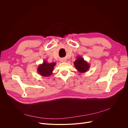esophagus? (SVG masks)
<instances>
[{
  "instance_id": "esophagus-1",
  "label": "esophagus",
  "mask_w": 128,
  "mask_h": 128,
  "mask_svg": "<svg viewBox=\"0 0 128 128\" xmlns=\"http://www.w3.org/2000/svg\"><path fill=\"white\" fill-rule=\"evenodd\" d=\"M65 61H66V60L65 59H62L61 60V62H65Z\"/></svg>"
}]
</instances>
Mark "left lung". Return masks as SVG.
Masks as SVG:
<instances>
[{
	"label": "left lung",
	"mask_w": 128,
	"mask_h": 128,
	"mask_svg": "<svg viewBox=\"0 0 128 128\" xmlns=\"http://www.w3.org/2000/svg\"><path fill=\"white\" fill-rule=\"evenodd\" d=\"M74 64L77 70L80 72H86L90 68V64L80 56L77 57Z\"/></svg>",
	"instance_id": "1"
}]
</instances>
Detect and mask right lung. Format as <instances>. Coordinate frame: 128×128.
<instances>
[{"label":"right lung","instance_id":"1","mask_svg":"<svg viewBox=\"0 0 128 128\" xmlns=\"http://www.w3.org/2000/svg\"><path fill=\"white\" fill-rule=\"evenodd\" d=\"M56 64L55 62L48 63L46 60H44L42 64L39 65L37 68V72L42 76L49 77L52 74L54 67Z\"/></svg>","mask_w":128,"mask_h":128}]
</instances>
